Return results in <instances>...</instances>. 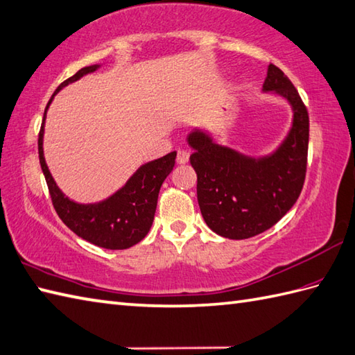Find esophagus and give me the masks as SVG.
Segmentation results:
<instances>
[{
    "label": "esophagus",
    "instance_id": "obj_1",
    "mask_svg": "<svg viewBox=\"0 0 355 355\" xmlns=\"http://www.w3.org/2000/svg\"><path fill=\"white\" fill-rule=\"evenodd\" d=\"M188 159H190V153H188L187 150H179L178 152V157H176L178 164H187Z\"/></svg>",
    "mask_w": 355,
    "mask_h": 355
}]
</instances>
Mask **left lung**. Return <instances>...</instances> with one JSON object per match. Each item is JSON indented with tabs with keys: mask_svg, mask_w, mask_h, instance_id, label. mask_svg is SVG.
I'll list each match as a JSON object with an SVG mask.
<instances>
[{
	"mask_svg": "<svg viewBox=\"0 0 355 355\" xmlns=\"http://www.w3.org/2000/svg\"><path fill=\"white\" fill-rule=\"evenodd\" d=\"M286 97L293 107V125L273 155L252 159L205 135L193 132L188 143L198 173V200L205 222L225 239L243 240L261 234L278 223L302 191L310 120L302 98L290 78L270 64L263 85Z\"/></svg>",
	"mask_w": 355,
	"mask_h": 355,
	"instance_id": "1",
	"label": "left lung"
}]
</instances>
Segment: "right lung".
Returning <instances> with one entry per match:
<instances>
[{"label": "right lung", "instance_id": "1", "mask_svg": "<svg viewBox=\"0 0 355 355\" xmlns=\"http://www.w3.org/2000/svg\"><path fill=\"white\" fill-rule=\"evenodd\" d=\"M97 68L98 65H91L78 69L73 77L67 78L65 82H62L58 86L56 92H59L68 83L78 80L82 76L92 73ZM53 97L45 107L44 120L37 138V150L39 162H41V168L44 171L46 185H49L54 209L71 231L98 248L114 250L132 248L133 244L139 243L150 231L156 211L157 194H159L165 178L170 175V171L175 167L176 152H171L159 157V159L144 164L128 180V184L109 199L91 205L76 203L65 198L64 193L59 190L50 175L44 157V123L46 109H49Z\"/></svg>", "mask_w": 355, "mask_h": 355}]
</instances>
